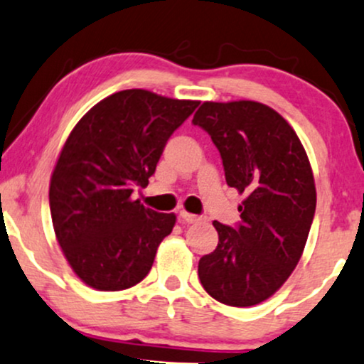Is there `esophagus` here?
I'll return each instance as SVG.
<instances>
[{"label":"esophagus","mask_w":364,"mask_h":364,"mask_svg":"<svg viewBox=\"0 0 364 364\" xmlns=\"http://www.w3.org/2000/svg\"><path fill=\"white\" fill-rule=\"evenodd\" d=\"M179 220H181V223H185V224H196V223H202V217H198V215H193V214H188V212H185V210H181L179 212Z\"/></svg>","instance_id":"1"}]
</instances>
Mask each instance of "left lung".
I'll use <instances>...</instances> for the list:
<instances>
[{"mask_svg": "<svg viewBox=\"0 0 364 364\" xmlns=\"http://www.w3.org/2000/svg\"><path fill=\"white\" fill-rule=\"evenodd\" d=\"M191 123L210 135L225 183L246 196L236 228L214 220L219 243L200 258V282L217 301L253 306L303 255L316 207L310 161L291 124L265 104L203 102Z\"/></svg>", "mask_w": 364, "mask_h": 364, "instance_id": "8db88e82", "label": "left lung"}]
</instances>
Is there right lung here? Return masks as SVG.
I'll use <instances>...</instances> for the list:
<instances>
[{"label": "right lung", "mask_w": 364, "mask_h": 364, "mask_svg": "<svg viewBox=\"0 0 364 364\" xmlns=\"http://www.w3.org/2000/svg\"><path fill=\"white\" fill-rule=\"evenodd\" d=\"M198 107L154 92L121 90L78 121L49 186L56 240L73 272L99 291L139 284L176 215L133 200L145 188L174 129Z\"/></svg>", "instance_id": "right-lung-1"}]
</instances>
